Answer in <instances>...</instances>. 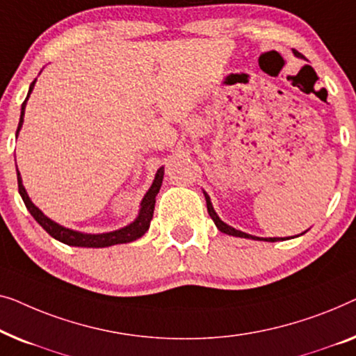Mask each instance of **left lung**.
Segmentation results:
<instances>
[{"label": "left lung", "instance_id": "1", "mask_svg": "<svg viewBox=\"0 0 356 356\" xmlns=\"http://www.w3.org/2000/svg\"><path fill=\"white\" fill-rule=\"evenodd\" d=\"M295 53V56H298V58H303L302 54L300 53H297V51H293ZM204 193V198H207V208H208V213H209V216H211V219L214 221V224H216V227L221 230V232H224V234H227V235H234V237H242V238H253V240H264V242H277V240H280V238H277V237H269V238H263V237H254V235H250V234H245V232H242V230H237V229H234V227H230L229 224H226L224 221H221V219H219V216L216 214V211H214V208H213V204H211V200H209V197H208V193L207 192H203ZM282 240H285V238H282Z\"/></svg>", "mask_w": 356, "mask_h": 356}]
</instances>
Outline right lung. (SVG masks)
I'll list each match as a JSON object with an SVG mask.
<instances>
[{
	"instance_id": "add662e5",
	"label": "right lung",
	"mask_w": 356,
	"mask_h": 356,
	"mask_svg": "<svg viewBox=\"0 0 356 356\" xmlns=\"http://www.w3.org/2000/svg\"><path fill=\"white\" fill-rule=\"evenodd\" d=\"M35 82H37V80H33V82L30 83L27 98H26V102L22 103L21 119H19L16 137L19 135V130H21V127H22L24 113H26V104H27L30 93H32V90L35 87ZM16 171H17V166H16ZM163 176H164V168H159L156 176H154L152 187L148 188V192L145 193L142 203H140V211H138V216L135 218V221L130 222L126 227L113 230V232H106V234H83V232H79V230L67 229V227L61 226V224L51 221V219H49L48 216H44V214L32 203V200L29 198L26 188H24V185H22L21 172L19 171H17V185H19V193H21V197L24 200V203H26V207L30 211V214H32V216L35 218V221H37L44 230H47V232L51 235L53 238H56V240H59V242H63L66 245H71V247L103 248V247H111V245H118V243L134 242V240L140 238L145 232H147L149 227V221L153 219L154 203H156V195L159 192V188H161Z\"/></svg>"
}]
</instances>
